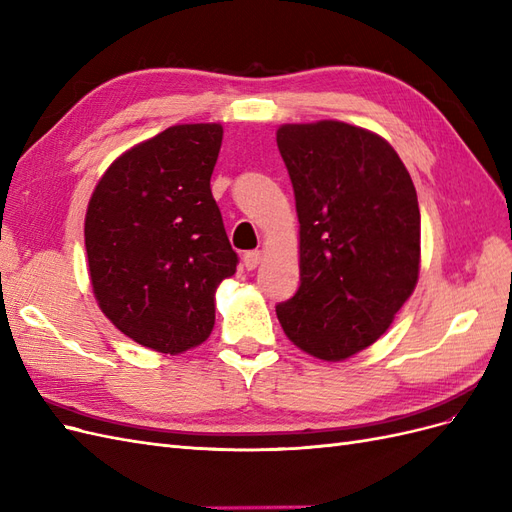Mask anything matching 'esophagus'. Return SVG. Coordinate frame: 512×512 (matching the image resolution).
Segmentation results:
<instances>
[{"mask_svg":"<svg viewBox=\"0 0 512 512\" xmlns=\"http://www.w3.org/2000/svg\"><path fill=\"white\" fill-rule=\"evenodd\" d=\"M260 260H262V252H258V250L243 254V265L247 271H254L260 265Z\"/></svg>","mask_w":512,"mask_h":512,"instance_id":"1","label":"esophagus"}]
</instances>
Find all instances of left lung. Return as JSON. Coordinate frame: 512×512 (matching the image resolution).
<instances>
[{
	"label": "left lung",
	"mask_w": 512,
	"mask_h": 512,
	"mask_svg": "<svg viewBox=\"0 0 512 512\" xmlns=\"http://www.w3.org/2000/svg\"><path fill=\"white\" fill-rule=\"evenodd\" d=\"M275 138L297 200L301 273L277 320L303 352L346 361L378 342L416 288L414 183L380 134L344 121L284 123Z\"/></svg>",
	"instance_id": "left-lung-1"
}]
</instances>
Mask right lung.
<instances>
[{
	"label": "right lung",
	"mask_w": 512,
	"mask_h": 512,
	"mask_svg": "<svg viewBox=\"0 0 512 512\" xmlns=\"http://www.w3.org/2000/svg\"><path fill=\"white\" fill-rule=\"evenodd\" d=\"M220 123H181L106 168L85 215L89 280L102 314L149 350L196 348L215 324V290L237 271L211 173Z\"/></svg>",
	"instance_id": "obj_1"
}]
</instances>
